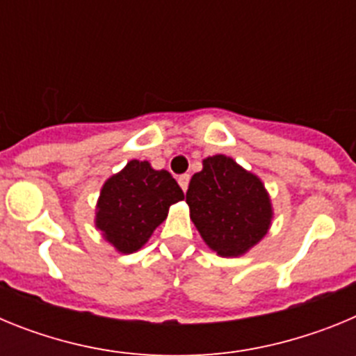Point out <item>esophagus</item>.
Wrapping results in <instances>:
<instances>
[{
  "label": "esophagus",
  "mask_w": 356,
  "mask_h": 356,
  "mask_svg": "<svg viewBox=\"0 0 356 356\" xmlns=\"http://www.w3.org/2000/svg\"><path fill=\"white\" fill-rule=\"evenodd\" d=\"M188 181H191V176H188V175L178 176V184H180V187H181V191H184V193H187Z\"/></svg>",
  "instance_id": "1"
}]
</instances>
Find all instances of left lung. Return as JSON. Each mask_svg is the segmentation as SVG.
<instances>
[{"mask_svg":"<svg viewBox=\"0 0 356 356\" xmlns=\"http://www.w3.org/2000/svg\"><path fill=\"white\" fill-rule=\"evenodd\" d=\"M185 201L203 242L222 259L246 254L266 237L275 217L264 181L226 155L203 159Z\"/></svg>","mask_w":356,"mask_h":356,"instance_id":"1","label":"left lung"}]
</instances>
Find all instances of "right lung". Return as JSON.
<instances>
[{"instance_id": "add662e5", "label": "right lung", "mask_w": 356, "mask_h": 356, "mask_svg": "<svg viewBox=\"0 0 356 356\" xmlns=\"http://www.w3.org/2000/svg\"><path fill=\"white\" fill-rule=\"evenodd\" d=\"M184 197L171 172L134 159L103 184L94 226L118 253L131 254L165 221L171 205Z\"/></svg>"}]
</instances>
